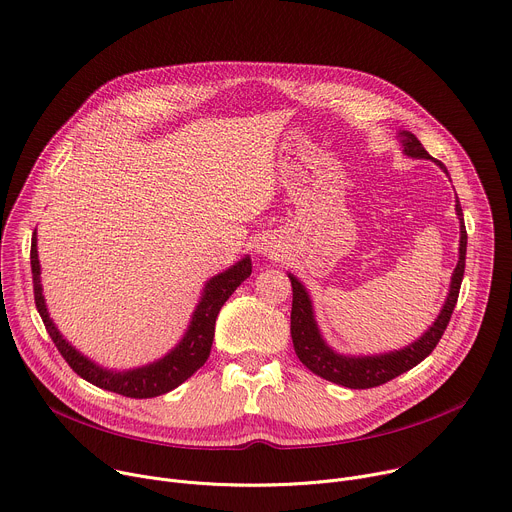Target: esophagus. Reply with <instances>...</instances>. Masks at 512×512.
Listing matches in <instances>:
<instances>
[{
  "mask_svg": "<svg viewBox=\"0 0 512 512\" xmlns=\"http://www.w3.org/2000/svg\"><path fill=\"white\" fill-rule=\"evenodd\" d=\"M256 248H258V252L264 254V256H270V258H272V256H278V246H276L272 240H262Z\"/></svg>",
  "mask_w": 512,
  "mask_h": 512,
  "instance_id": "34e87169",
  "label": "esophagus"
}]
</instances>
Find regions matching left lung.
Here are the masks:
<instances>
[{
	"label": "left lung",
	"mask_w": 512,
	"mask_h": 512,
	"mask_svg": "<svg viewBox=\"0 0 512 512\" xmlns=\"http://www.w3.org/2000/svg\"><path fill=\"white\" fill-rule=\"evenodd\" d=\"M396 140L401 142L405 156L417 158V160H433L449 177L445 164L431 158V154L423 148V144L417 140V136L413 132L399 130L396 132ZM456 215L460 219V258H458L456 268H453L445 303H443L437 319L423 331V335L401 350L372 354V356H354V354L335 352L325 342V337L321 335L309 291L305 289V285L295 274L289 272L291 285H293V311H291L293 346H295L299 360L313 374H317L329 382L348 386V388H372V386H380L396 376H401L403 372L411 370L413 366L423 362L433 352V348L437 346V342L441 339V335L449 323L453 307H456V303H458L464 268H466L468 234H466L464 213H462V205H460L458 197H456Z\"/></svg>",
	"instance_id": "1"
}]
</instances>
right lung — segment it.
<instances>
[{"label": "right lung", "mask_w": 512, "mask_h": 512, "mask_svg": "<svg viewBox=\"0 0 512 512\" xmlns=\"http://www.w3.org/2000/svg\"><path fill=\"white\" fill-rule=\"evenodd\" d=\"M30 264H32L36 309L44 321L48 335L52 337L54 346L59 348L61 356L83 380H87L103 390L130 396V399H152V396L170 392L179 384H183L187 378H191L207 362L211 344H213L215 319H217L219 309L223 307V303L227 299L232 297V293L242 285V282L252 274V260L246 254L234 266L211 276L205 282L201 299L191 315L185 335L181 337V342L173 350L146 366H138V368H130V370H109V368L99 366L85 354H81L73 344H69V339L59 331V327H56V323L52 321L46 301H44V295H42L36 232L32 236Z\"/></svg>", "instance_id": "1"}]
</instances>
